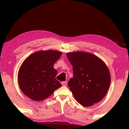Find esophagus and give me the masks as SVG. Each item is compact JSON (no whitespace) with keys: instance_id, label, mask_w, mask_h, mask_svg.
Here are the masks:
<instances>
[{"instance_id":"34e87169","label":"esophagus","mask_w":129,"mask_h":129,"mask_svg":"<svg viewBox=\"0 0 129 129\" xmlns=\"http://www.w3.org/2000/svg\"><path fill=\"white\" fill-rule=\"evenodd\" d=\"M61 84L63 86H67V81H62L61 83Z\"/></svg>"}]
</instances>
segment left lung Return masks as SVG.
I'll return each mask as SVG.
<instances>
[{
	"label": "left lung",
	"instance_id": "1",
	"mask_svg": "<svg viewBox=\"0 0 129 129\" xmlns=\"http://www.w3.org/2000/svg\"><path fill=\"white\" fill-rule=\"evenodd\" d=\"M67 56L73 69V78L68 82V86L75 99L85 107L99 102L111 83L110 73L105 63L87 52H69Z\"/></svg>",
	"mask_w": 129,
	"mask_h": 129
}]
</instances>
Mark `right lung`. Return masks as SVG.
I'll return each instance as SVG.
<instances>
[{
  "instance_id": "right-lung-1",
  "label": "right lung",
  "mask_w": 129,
  "mask_h": 129,
  "mask_svg": "<svg viewBox=\"0 0 129 129\" xmlns=\"http://www.w3.org/2000/svg\"><path fill=\"white\" fill-rule=\"evenodd\" d=\"M62 53L57 50L38 51L29 55L19 68L18 81L26 96L34 101H42L61 86L55 76L54 65Z\"/></svg>"
}]
</instances>
